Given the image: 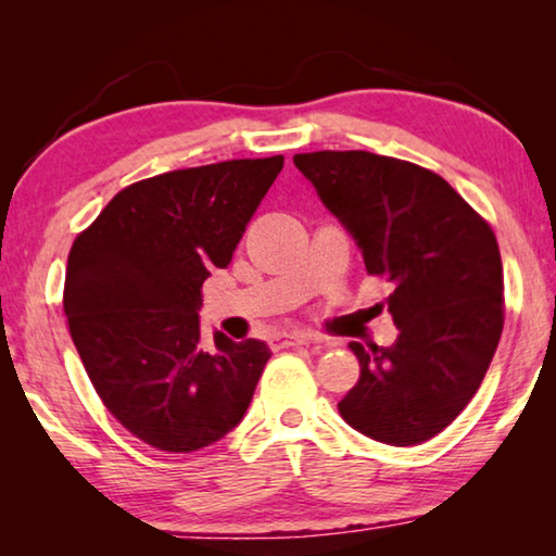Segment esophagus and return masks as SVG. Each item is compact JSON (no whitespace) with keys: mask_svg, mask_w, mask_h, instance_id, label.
<instances>
[{"mask_svg":"<svg viewBox=\"0 0 556 556\" xmlns=\"http://www.w3.org/2000/svg\"><path fill=\"white\" fill-rule=\"evenodd\" d=\"M308 343H316V338L304 336V333H281V336H275V338H271V341H269V345L275 348V351H279V348L308 345Z\"/></svg>","mask_w":556,"mask_h":556,"instance_id":"obj_1","label":"esophagus"}]
</instances>
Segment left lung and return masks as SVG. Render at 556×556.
<instances>
[{
    "mask_svg": "<svg viewBox=\"0 0 556 556\" xmlns=\"http://www.w3.org/2000/svg\"><path fill=\"white\" fill-rule=\"evenodd\" d=\"M294 164L390 281L394 345L351 343L361 378L338 402L355 431L392 446L421 444L481 388L505 321L495 232L444 178L370 152L294 154Z\"/></svg>",
    "mask_w": 556,
    "mask_h": 556,
    "instance_id": "obj_1",
    "label": "left lung"
}]
</instances>
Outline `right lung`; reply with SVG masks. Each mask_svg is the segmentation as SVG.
<instances>
[{
	"label": "right lung",
	"instance_id": "1",
	"mask_svg": "<svg viewBox=\"0 0 556 556\" xmlns=\"http://www.w3.org/2000/svg\"><path fill=\"white\" fill-rule=\"evenodd\" d=\"M285 156L232 159L137 181L75 238L63 314L98 397L129 434L168 454L223 439L248 412L269 348L215 333L203 281L228 267Z\"/></svg>",
	"mask_w": 556,
	"mask_h": 556
}]
</instances>
